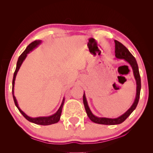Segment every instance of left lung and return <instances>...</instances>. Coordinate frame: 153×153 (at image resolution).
I'll return each instance as SVG.
<instances>
[{
  "instance_id": "1",
  "label": "left lung",
  "mask_w": 153,
  "mask_h": 153,
  "mask_svg": "<svg viewBox=\"0 0 153 153\" xmlns=\"http://www.w3.org/2000/svg\"><path fill=\"white\" fill-rule=\"evenodd\" d=\"M115 43V56L116 59L118 60H124L127 62L129 65H130L132 70L133 74L135 77L136 82V95L134 101V103L132 104L130 108H129L127 111L123 113L121 116H118V118H106V117H99L95 115H94L91 110L89 106L87 103V100L85 97V93L84 92L83 97V101L84 104V106L86 110V113L89 119L92 122H95L99 124H104V125H117L124 122L127 119V118L131 114L133 111L136 108L139 102V96H140V91H141V77L140 74H139L138 65L136 61L135 57L131 54L130 52L127 48L124 45H122L119 41L114 40Z\"/></svg>"
}]
</instances>
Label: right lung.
Wrapping results in <instances>:
<instances>
[{
    "label": "right lung",
    "mask_w": 153,
    "mask_h": 153,
    "mask_svg": "<svg viewBox=\"0 0 153 153\" xmlns=\"http://www.w3.org/2000/svg\"><path fill=\"white\" fill-rule=\"evenodd\" d=\"M41 43H42L41 40H36V41H34L33 42H32L31 43H30L28 45L27 48H25V50L23 52L20 56H19L17 64H16V70L14 74V77H13V80H12V95H13V99H14V103L16 107H17L18 109L19 110V111L24 116V118H25V119L27 120L29 122L34 123L35 124L42 125V126H48V125L53 124V123H56L60 120L62 110V107L64 106V103L65 100L64 97L63 98L62 102L61 105L59 107V108H58L57 111L54 114H53V115H51L48 116H39V117H36V118H33V117H30L27 116L24 111H22V109L19 108L17 100H16V97L14 96V84H15L16 77V76H17V74L18 72L19 68H20L22 66L23 62H24L25 58H26L27 54L29 53H30V52H31L33 49H35V48H37L39 45H41Z\"/></svg>",
    "instance_id": "obj_1"
}]
</instances>
